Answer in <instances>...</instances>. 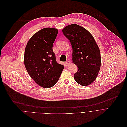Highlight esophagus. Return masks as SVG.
Wrapping results in <instances>:
<instances>
[{
	"instance_id": "1",
	"label": "esophagus",
	"mask_w": 127,
	"mask_h": 127,
	"mask_svg": "<svg viewBox=\"0 0 127 127\" xmlns=\"http://www.w3.org/2000/svg\"><path fill=\"white\" fill-rule=\"evenodd\" d=\"M70 63V62L68 61H67L66 62H65V64L66 65H68Z\"/></svg>"
}]
</instances>
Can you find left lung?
I'll list each match as a JSON object with an SVG mask.
<instances>
[{"instance_id":"8db88e82","label":"left lung","mask_w":127,"mask_h":127,"mask_svg":"<svg viewBox=\"0 0 127 127\" xmlns=\"http://www.w3.org/2000/svg\"><path fill=\"white\" fill-rule=\"evenodd\" d=\"M63 32L71 44L72 62L78 68L74 79L81 86H88L95 80L100 69L99 49L93 35L80 25H67Z\"/></svg>"}]
</instances>
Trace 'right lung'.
<instances>
[{"label": "right lung", "mask_w": 127, "mask_h": 127, "mask_svg": "<svg viewBox=\"0 0 127 127\" xmlns=\"http://www.w3.org/2000/svg\"><path fill=\"white\" fill-rule=\"evenodd\" d=\"M58 30L44 28L35 33L28 41L24 52V63L29 74L39 86L53 87L64 68L58 64L53 50Z\"/></svg>", "instance_id": "right-lung-1"}]
</instances>
